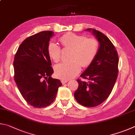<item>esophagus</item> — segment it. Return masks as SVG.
I'll use <instances>...</instances> for the list:
<instances>
[{
	"instance_id": "1",
	"label": "esophagus",
	"mask_w": 135,
	"mask_h": 135,
	"mask_svg": "<svg viewBox=\"0 0 135 135\" xmlns=\"http://www.w3.org/2000/svg\"><path fill=\"white\" fill-rule=\"evenodd\" d=\"M61 83H62L63 84H66V83H67V82H68V80H65V79H62L61 81Z\"/></svg>"
}]
</instances>
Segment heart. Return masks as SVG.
I'll return each instance as SVG.
<instances>
[{"instance_id":"obj_1","label":"heart","mask_w":135,"mask_h":135,"mask_svg":"<svg viewBox=\"0 0 135 135\" xmlns=\"http://www.w3.org/2000/svg\"><path fill=\"white\" fill-rule=\"evenodd\" d=\"M64 49L72 50L70 62H63L54 67L56 77L61 79H69L81 71V66L87 67L92 63L97 54L99 42L95 38H87L85 35L68 33L60 38ZM49 56L54 62L61 59L60 47L55 42H50L47 47Z\"/></svg>"}]
</instances>
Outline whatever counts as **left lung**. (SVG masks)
<instances>
[{
	"mask_svg": "<svg viewBox=\"0 0 135 135\" xmlns=\"http://www.w3.org/2000/svg\"><path fill=\"white\" fill-rule=\"evenodd\" d=\"M99 42L100 46L95 59L81 75L88 82L78 79V88L74 96L78 103L87 107L103 103L112 93L118 75L119 56L109 38L98 31L88 28Z\"/></svg>",
	"mask_w": 135,
	"mask_h": 135,
	"instance_id": "obj_1",
	"label": "left lung"
}]
</instances>
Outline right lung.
<instances>
[{
	"label": "right lung",
	"mask_w": 135,
	"mask_h": 135,
	"mask_svg": "<svg viewBox=\"0 0 135 135\" xmlns=\"http://www.w3.org/2000/svg\"><path fill=\"white\" fill-rule=\"evenodd\" d=\"M53 35V31H44L28 37L21 44L14 57L16 85L27 103L35 108L50 105L62 85L60 80L51 76L54 71L47 47Z\"/></svg>",
	"instance_id": "add662e5"
}]
</instances>
